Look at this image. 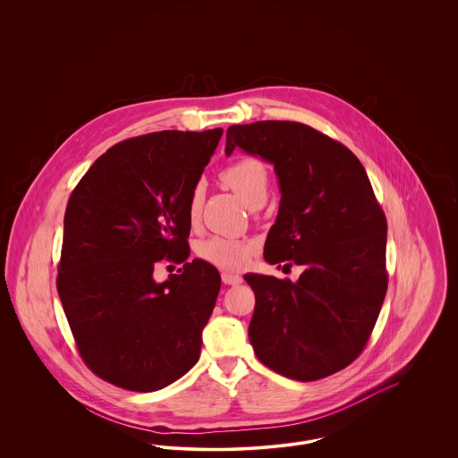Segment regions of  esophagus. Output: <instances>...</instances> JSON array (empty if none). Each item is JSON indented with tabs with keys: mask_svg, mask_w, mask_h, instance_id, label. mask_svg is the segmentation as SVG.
<instances>
[{
	"mask_svg": "<svg viewBox=\"0 0 458 458\" xmlns=\"http://www.w3.org/2000/svg\"><path fill=\"white\" fill-rule=\"evenodd\" d=\"M221 280H223V284H232V286L242 284V276L232 275V273H221Z\"/></svg>",
	"mask_w": 458,
	"mask_h": 458,
	"instance_id": "esophagus-1",
	"label": "esophagus"
}]
</instances>
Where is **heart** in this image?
<instances>
[{
    "label": "heart",
    "instance_id": "1",
    "mask_svg": "<svg viewBox=\"0 0 458 458\" xmlns=\"http://www.w3.org/2000/svg\"><path fill=\"white\" fill-rule=\"evenodd\" d=\"M221 180L247 204L249 208H258L267 197L269 174L267 168L259 157L243 156L232 165H228L221 174ZM202 206V189L194 187L189 199V219L196 223ZM254 245L249 240L232 239L213 235L202 240L197 245V256L202 261L209 262L219 269L239 271L249 259Z\"/></svg>",
    "mask_w": 458,
    "mask_h": 458
}]
</instances>
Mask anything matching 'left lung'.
Masks as SVG:
<instances>
[{
    "instance_id": "1",
    "label": "left lung",
    "mask_w": 458,
    "mask_h": 458,
    "mask_svg": "<svg viewBox=\"0 0 458 458\" xmlns=\"http://www.w3.org/2000/svg\"><path fill=\"white\" fill-rule=\"evenodd\" d=\"M235 148L269 161L280 182L264 259L304 266L295 284L245 276L256 293L250 345L284 377L323 379L360 355L379 316L388 288L386 216L357 156L309 125H232L225 153Z\"/></svg>"
}]
</instances>
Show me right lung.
Returning a JSON list of instances; mask_svg holds the SVG:
<instances>
[{
    "mask_svg": "<svg viewBox=\"0 0 458 458\" xmlns=\"http://www.w3.org/2000/svg\"><path fill=\"white\" fill-rule=\"evenodd\" d=\"M221 133L122 140L68 199L56 286L82 360L114 386L156 392L199 360L221 280L209 262H187L189 199ZM165 257L184 273L156 284L153 264Z\"/></svg>",
    "mask_w": 458,
    "mask_h": 458,
    "instance_id": "obj_1",
    "label": "right lung"
}]
</instances>
